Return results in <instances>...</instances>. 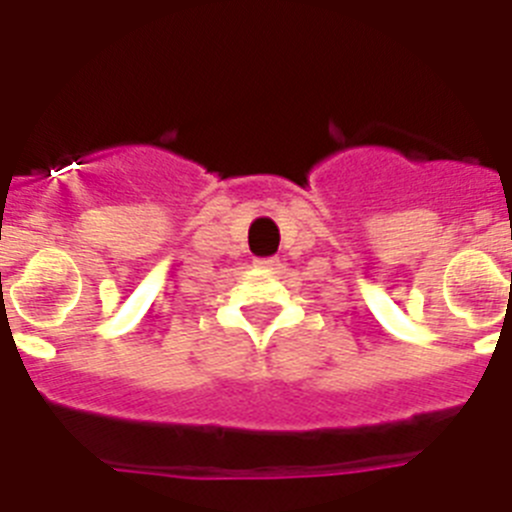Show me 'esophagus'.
<instances>
[{
	"label": "esophagus",
	"instance_id": "esophagus-1",
	"mask_svg": "<svg viewBox=\"0 0 512 512\" xmlns=\"http://www.w3.org/2000/svg\"><path fill=\"white\" fill-rule=\"evenodd\" d=\"M256 264H259V266H277L279 259H277V256H264V259H256Z\"/></svg>",
	"mask_w": 512,
	"mask_h": 512
}]
</instances>
